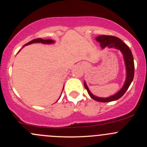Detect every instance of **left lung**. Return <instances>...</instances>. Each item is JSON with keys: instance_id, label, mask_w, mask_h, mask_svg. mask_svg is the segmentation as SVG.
I'll list each match as a JSON object with an SVG mask.
<instances>
[{"instance_id": "8db88e82", "label": "left lung", "mask_w": 147, "mask_h": 147, "mask_svg": "<svg viewBox=\"0 0 147 147\" xmlns=\"http://www.w3.org/2000/svg\"><path fill=\"white\" fill-rule=\"evenodd\" d=\"M96 40L100 42V46L102 49L105 47L108 48H115L117 50H119L121 53H122L123 57H124V63H125L126 67V80L124 82V85L121 87V90L118 92L114 95L109 96L108 97H99L97 96L94 95L89 90L85 81H84V86L86 90H87L89 95L97 102H109L115 101V100H118L120 97L124 95V93L128 90L129 87L131 84L134 79V59H133L132 53H131V50L129 47L126 45L124 42H122L121 39L117 38L115 36H111V35H100L95 38Z\"/></svg>"}]
</instances>
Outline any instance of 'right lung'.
I'll return each instance as SVG.
<instances>
[{"label":"right lung","instance_id":"add662e5","mask_svg":"<svg viewBox=\"0 0 147 147\" xmlns=\"http://www.w3.org/2000/svg\"><path fill=\"white\" fill-rule=\"evenodd\" d=\"M32 43H42V44H47V45H50V44L55 43V41L53 40H43V39H42V38H37V39L32 40L30 41L29 42L26 43V45H23V47H24L25 46H26L28 45H30V44H32ZM20 50H21V49H20ZM20 50H19V51H20ZM63 89H64V87H63ZM60 97H61V95H60Z\"/></svg>","mask_w":147,"mask_h":147}]
</instances>
